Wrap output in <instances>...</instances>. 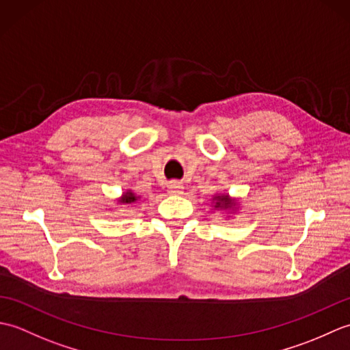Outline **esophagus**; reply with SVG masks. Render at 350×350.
I'll list each match as a JSON object with an SVG mask.
<instances>
[{
  "mask_svg": "<svg viewBox=\"0 0 350 350\" xmlns=\"http://www.w3.org/2000/svg\"><path fill=\"white\" fill-rule=\"evenodd\" d=\"M167 191H168V194L179 196V194H182V192H183V183L179 182V180L170 182L168 187H167Z\"/></svg>",
  "mask_w": 350,
  "mask_h": 350,
  "instance_id": "1",
  "label": "esophagus"
}]
</instances>
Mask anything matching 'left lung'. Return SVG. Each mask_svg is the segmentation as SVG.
Here are the masks:
<instances>
[{"label":"left lung","instance_id":"left-lung-1","mask_svg":"<svg viewBox=\"0 0 350 350\" xmlns=\"http://www.w3.org/2000/svg\"><path fill=\"white\" fill-rule=\"evenodd\" d=\"M218 203H217V207H221V209H227V207L232 206V202L227 197H217Z\"/></svg>","mask_w":350,"mask_h":350}]
</instances>
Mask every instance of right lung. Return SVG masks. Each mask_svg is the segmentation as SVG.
I'll return each mask as SVG.
<instances>
[{"label": "right lung", "mask_w": 350, "mask_h": 350, "mask_svg": "<svg viewBox=\"0 0 350 350\" xmlns=\"http://www.w3.org/2000/svg\"><path fill=\"white\" fill-rule=\"evenodd\" d=\"M137 200V197L132 194V192H128V194H124L123 196V198H122V202L123 203H132V202H135Z\"/></svg>", "instance_id": "add662e5"}]
</instances>
